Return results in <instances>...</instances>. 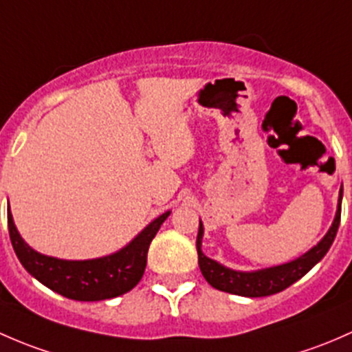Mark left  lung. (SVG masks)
<instances>
[{
    "mask_svg": "<svg viewBox=\"0 0 352 352\" xmlns=\"http://www.w3.org/2000/svg\"><path fill=\"white\" fill-rule=\"evenodd\" d=\"M340 201H342V190L339 191L338 212H336V219L334 222H332L331 229H329L327 234L324 235V239H322L317 245H314L309 252H305L303 256L296 257L295 261H289V263L286 264L266 267V270L259 271H251V273L230 270V267L222 266L220 263H217V261L210 259V257L203 254V223L200 220V229H198L197 237V251L201 274L213 288L220 289V292L232 293V295L256 298V296H270L274 295V293L283 292V289L292 286L295 281H298L300 278L305 276L311 267H314L322 257L327 254V251L331 249L339 229Z\"/></svg>",
    "mask_w": 352,
    "mask_h": 352,
    "instance_id": "1",
    "label": "left lung"
}]
</instances>
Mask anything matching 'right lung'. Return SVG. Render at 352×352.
<instances>
[{
    "label": "right lung",
    "instance_id": "right-lung-1",
    "mask_svg": "<svg viewBox=\"0 0 352 352\" xmlns=\"http://www.w3.org/2000/svg\"><path fill=\"white\" fill-rule=\"evenodd\" d=\"M171 212L152 220L132 242L118 252L98 259L66 261L43 256L21 239L8 206V230L21 266L52 292L79 302H98L130 292L142 278L152 239Z\"/></svg>",
    "mask_w": 352,
    "mask_h": 352
}]
</instances>
